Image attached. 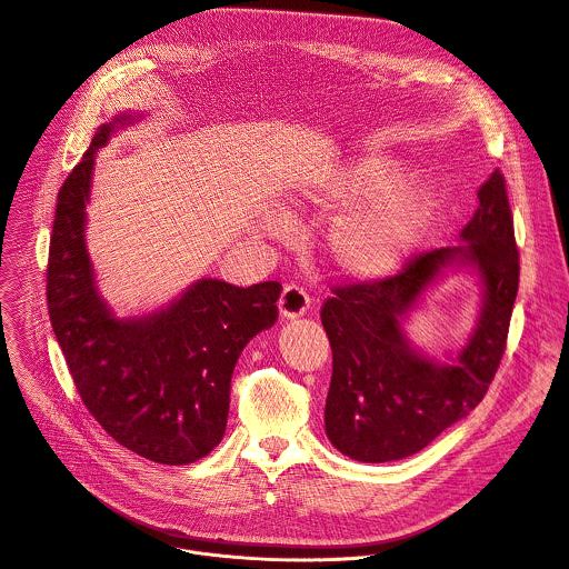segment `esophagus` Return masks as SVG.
Segmentation results:
<instances>
[{"label": "esophagus", "instance_id": "1", "mask_svg": "<svg viewBox=\"0 0 569 569\" xmlns=\"http://www.w3.org/2000/svg\"><path fill=\"white\" fill-rule=\"evenodd\" d=\"M309 302L311 300H309V296H307V291L302 287L289 284V287L282 289V296L278 300V309H280V316L287 318V320L289 318H300V316L307 313Z\"/></svg>", "mask_w": 569, "mask_h": 569}]
</instances>
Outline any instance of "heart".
<instances>
[{
  "instance_id": "obj_1",
  "label": "heart",
  "mask_w": 569,
  "mask_h": 569,
  "mask_svg": "<svg viewBox=\"0 0 569 569\" xmlns=\"http://www.w3.org/2000/svg\"><path fill=\"white\" fill-rule=\"evenodd\" d=\"M403 163L395 157H357L311 177L296 190L302 210L333 212L359 200L371 201L340 212L327 231V253L350 280L377 282L399 273L421 244L435 214L430 186L401 183ZM262 231L271 238L291 233V219L269 212Z\"/></svg>"
}]
</instances>
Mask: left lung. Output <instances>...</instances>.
Wrapping results in <instances>:
<instances>
[{"instance_id": "8db88e82", "label": "left lung", "mask_w": 569, "mask_h": 569, "mask_svg": "<svg viewBox=\"0 0 569 569\" xmlns=\"http://www.w3.org/2000/svg\"><path fill=\"white\" fill-rule=\"evenodd\" d=\"M478 199L458 247L417 256L388 280L336 289L320 311L331 346L325 432L357 462L415 456L489 390L507 343L520 264L500 170ZM460 270L479 280V318L460 349L435 358L413 343L405 325L443 277Z\"/></svg>"}]
</instances>
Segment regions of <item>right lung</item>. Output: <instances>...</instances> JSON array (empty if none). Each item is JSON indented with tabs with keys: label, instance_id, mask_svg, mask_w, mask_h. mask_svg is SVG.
<instances>
[{
	"label": "right lung",
	"instance_id": "right-lung-1",
	"mask_svg": "<svg viewBox=\"0 0 569 569\" xmlns=\"http://www.w3.org/2000/svg\"><path fill=\"white\" fill-rule=\"evenodd\" d=\"M143 119L123 109L102 123L62 183L47 300L73 383L104 432L146 460L181 467L221 441L236 363L253 336L273 327L282 287L199 278L150 313L119 316L107 305L87 249L93 166L113 134Z\"/></svg>",
	"mask_w": 569,
	"mask_h": 569
}]
</instances>
